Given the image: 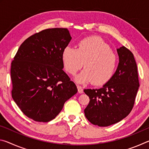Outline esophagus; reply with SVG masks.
Wrapping results in <instances>:
<instances>
[{
    "mask_svg": "<svg viewBox=\"0 0 149 149\" xmlns=\"http://www.w3.org/2000/svg\"><path fill=\"white\" fill-rule=\"evenodd\" d=\"M77 88L78 90V93H79V94H81V93H84V89H83V88L81 87L80 85H77Z\"/></svg>",
    "mask_w": 149,
    "mask_h": 149,
    "instance_id": "1",
    "label": "esophagus"
}]
</instances>
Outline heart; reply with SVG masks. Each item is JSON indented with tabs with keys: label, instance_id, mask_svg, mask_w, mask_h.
<instances>
[{
	"label": "heart",
	"instance_id": "b5f03b06",
	"mask_svg": "<svg viewBox=\"0 0 149 149\" xmlns=\"http://www.w3.org/2000/svg\"><path fill=\"white\" fill-rule=\"evenodd\" d=\"M62 58L64 68L72 75L76 74L84 64L85 68L75 77L78 84L91 83L100 86L109 81L117 65V57L104 40L89 37L79 42L78 48L67 46Z\"/></svg>",
	"mask_w": 149,
	"mask_h": 149
}]
</instances>
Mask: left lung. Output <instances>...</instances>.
I'll return each mask as SVG.
<instances>
[{"instance_id":"left-lung-1","label":"left lung","mask_w":149,"mask_h":149,"mask_svg":"<svg viewBox=\"0 0 149 149\" xmlns=\"http://www.w3.org/2000/svg\"><path fill=\"white\" fill-rule=\"evenodd\" d=\"M118 68L109 81L99 89H84L90 101L85 117L94 125L107 127L120 122L132 111L139 87L137 64L124 46L117 49Z\"/></svg>"}]
</instances>
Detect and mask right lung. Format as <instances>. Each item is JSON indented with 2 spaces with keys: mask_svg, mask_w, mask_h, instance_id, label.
<instances>
[{
  "mask_svg": "<svg viewBox=\"0 0 149 149\" xmlns=\"http://www.w3.org/2000/svg\"><path fill=\"white\" fill-rule=\"evenodd\" d=\"M71 39L66 28L42 30L25 40L12 62V97L34 121L54 119L65 102L77 92L62 70L63 50Z\"/></svg>",
  "mask_w": 149,
  "mask_h": 149,
  "instance_id": "add662e5",
  "label": "right lung"
}]
</instances>
